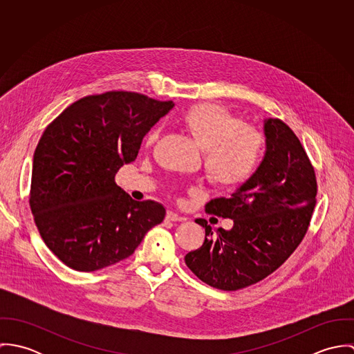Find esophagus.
<instances>
[{
	"instance_id": "1",
	"label": "esophagus",
	"mask_w": 354,
	"mask_h": 354,
	"mask_svg": "<svg viewBox=\"0 0 354 354\" xmlns=\"http://www.w3.org/2000/svg\"><path fill=\"white\" fill-rule=\"evenodd\" d=\"M166 219L167 221H171V222H180V221H184V218L181 215H178L177 212L174 211H167L166 214Z\"/></svg>"
}]
</instances>
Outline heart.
Returning <instances> with one entry per match:
<instances>
[{
	"label": "heart",
	"instance_id": "heart-1",
	"mask_svg": "<svg viewBox=\"0 0 354 354\" xmlns=\"http://www.w3.org/2000/svg\"><path fill=\"white\" fill-rule=\"evenodd\" d=\"M189 136L204 151L208 178L219 188L237 189L257 171L264 152V136L251 125L214 103H199L181 117ZM160 128L152 127L146 135V146L158 139Z\"/></svg>",
	"mask_w": 354,
	"mask_h": 354
}]
</instances>
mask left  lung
<instances>
[{
    "label": "left lung",
    "instance_id": "8db88e82",
    "mask_svg": "<svg viewBox=\"0 0 354 354\" xmlns=\"http://www.w3.org/2000/svg\"><path fill=\"white\" fill-rule=\"evenodd\" d=\"M267 150L252 178L230 198L212 199L205 212L233 219L214 230L205 219L202 247L185 263L204 283L239 290L272 274L296 251L316 204L313 166L295 132L281 120L264 121Z\"/></svg>",
    "mask_w": 354,
    "mask_h": 354
}]
</instances>
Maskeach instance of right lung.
Wrapping results in <instances>:
<instances>
[{"mask_svg":"<svg viewBox=\"0 0 354 354\" xmlns=\"http://www.w3.org/2000/svg\"><path fill=\"white\" fill-rule=\"evenodd\" d=\"M173 106L107 91L73 102L48 125L34 153L30 207L42 240L64 264L86 272L115 264L163 221L162 204L133 201L114 177Z\"/></svg>","mask_w":354,"mask_h":354,"instance_id":"add662e5","label":"right lung"}]
</instances>
